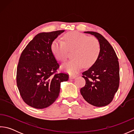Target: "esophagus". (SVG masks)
Returning a JSON list of instances; mask_svg holds the SVG:
<instances>
[{
	"label": "esophagus",
	"instance_id": "1",
	"mask_svg": "<svg viewBox=\"0 0 134 134\" xmlns=\"http://www.w3.org/2000/svg\"><path fill=\"white\" fill-rule=\"evenodd\" d=\"M76 77V75H70L69 76V78L70 79H74Z\"/></svg>",
	"mask_w": 134,
	"mask_h": 134
}]
</instances>
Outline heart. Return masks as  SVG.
I'll list each match as a JSON object with an SVG mask.
<instances>
[{
  "mask_svg": "<svg viewBox=\"0 0 134 134\" xmlns=\"http://www.w3.org/2000/svg\"><path fill=\"white\" fill-rule=\"evenodd\" d=\"M64 41L55 40L52 44V51L56 58L62 62L67 58L69 51H73V59L62 65V69L74 74L84 65L90 67L95 63L100 53L101 47L98 40L79 32L68 33Z\"/></svg>",
  "mask_w": 134,
  "mask_h": 134,
  "instance_id": "1",
  "label": "heart"
}]
</instances>
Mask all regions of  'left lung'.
Masks as SVG:
<instances>
[{"label": "left lung", "mask_w": 134, "mask_h": 134, "mask_svg": "<svg viewBox=\"0 0 134 134\" xmlns=\"http://www.w3.org/2000/svg\"><path fill=\"white\" fill-rule=\"evenodd\" d=\"M84 33L96 37L101 51L95 63L82 73L86 85L81 89V94L85 101L93 106H106L112 102L119 88L118 58L112 45L100 34L89 31Z\"/></svg>", "instance_id": "8db88e82"}]
</instances>
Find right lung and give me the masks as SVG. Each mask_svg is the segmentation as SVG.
<instances>
[{"instance_id": "obj_1", "label": "right lung", "mask_w": 134, "mask_h": 134, "mask_svg": "<svg viewBox=\"0 0 134 134\" xmlns=\"http://www.w3.org/2000/svg\"><path fill=\"white\" fill-rule=\"evenodd\" d=\"M64 30L38 33L22 51L16 70V85L24 101L36 109L52 105L58 98L61 82L69 75L56 74L59 65L52 51L53 41Z\"/></svg>"}]
</instances>
